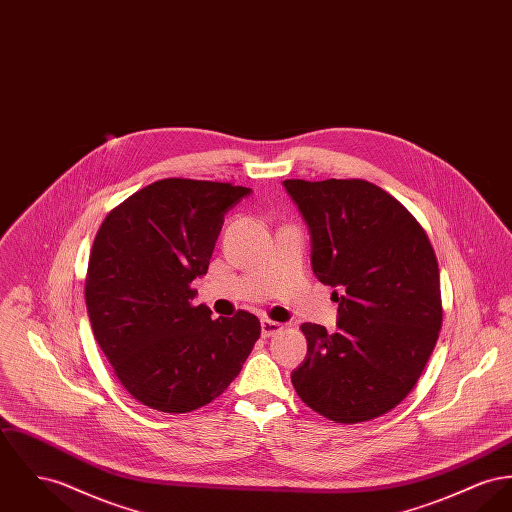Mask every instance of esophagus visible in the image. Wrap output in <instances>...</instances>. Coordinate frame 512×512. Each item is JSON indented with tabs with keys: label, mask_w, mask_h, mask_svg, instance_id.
I'll return each instance as SVG.
<instances>
[{
	"label": "esophagus",
	"mask_w": 512,
	"mask_h": 512,
	"mask_svg": "<svg viewBox=\"0 0 512 512\" xmlns=\"http://www.w3.org/2000/svg\"><path fill=\"white\" fill-rule=\"evenodd\" d=\"M283 330V324H279V322H275V320H270V318H264L262 320V336L264 338H272L275 336L277 332H281Z\"/></svg>",
	"instance_id": "1"
}]
</instances>
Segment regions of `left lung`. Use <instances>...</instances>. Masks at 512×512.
Masks as SVG:
<instances>
[{
	"mask_svg": "<svg viewBox=\"0 0 512 512\" xmlns=\"http://www.w3.org/2000/svg\"><path fill=\"white\" fill-rule=\"evenodd\" d=\"M312 240V272L334 287L338 330L303 324L307 357L291 375L308 408L361 423L396 408L423 373L443 324L427 233L373 182L285 180Z\"/></svg>",
	"mask_w": 512,
	"mask_h": 512,
	"instance_id": "8db88e82",
	"label": "left lung"
}]
</instances>
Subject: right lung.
<instances>
[{
  "mask_svg": "<svg viewBox=\"0 0 512 512\" xmlns=\"http://www.w3.org/2000/svg\"><path fill=\"white\" fill-rule=\"evenodd\" d=\"M252 190L165 178L114 207L99 229L85 279L95 340L139 404L188 413L221 396L260 338L239 310L211 320L192 281L209 268L225 213Z\"/></svg>",
  "mask_w": 512,
  "mask_h": 512,
  "instance_id": "right-lung-1",
  "label": "right lung"
}]
</instances>
